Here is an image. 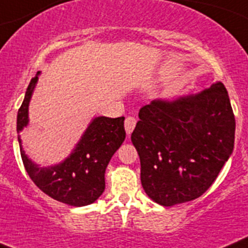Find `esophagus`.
Returning a JSON list of instances; mask_svg holds the SVG:
<instances>
[{
	"label": "esophagus",
	"mask_w": 248,
	"mask_h": 248,
	"mask_svg": "<svg viewBox=\"0 0 248 248\" xmlns=\"http://www.w3.org/2000/svg\"><path fill=\"white\" fill-rule=\"evenodd\" d=\"M136 124H137V120L135 119V117H127L126 120H124V129H126V133L127 135H131V133L133 132V129H135L136 127Z\"/></svg>",
	"instance_id": "34e87169"
}]
</instances>
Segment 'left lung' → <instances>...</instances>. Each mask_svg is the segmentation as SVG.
<instances>
[{"instance_id": "8db88e82", "label": "left lung", "mask_w": 248, "mask_h": 248, "mask_svg": "<svg viewBox=\"0 0 248 248\" xmlns=\"http://www.w3.org/2000/svg\"><path fill=\"white\" fill-rule=\"evenodd\" d=\"M131 135L147 195L163 206L202 196L233 151L235 116L227 90H206L144 105Z\"/></svg>"}]
</instances>
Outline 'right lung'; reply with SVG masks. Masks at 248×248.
Returning <instances> with one entry per match:
<instances>
[{
	"instance_id": "obj_1",
	"label": "right lung",
	"mask_w": 248,
	"mask_h": 248,
	"mask_svg": "<svg viewBox=\"0 0 248 248\" xmlns=\"http://www.w3.org/2000/svg\"><path fill=\"white\" fill-rule=\"evenodd\" d=\"M41 71L31 80L17 115V132L24 168L38 188L53 199L71 206L96 202L105 190V171L126 137L124 117H95L70 155L59 164L39 167L28 158L19 132L28 126V106Z\"/></svg>"
}]
</instances>
